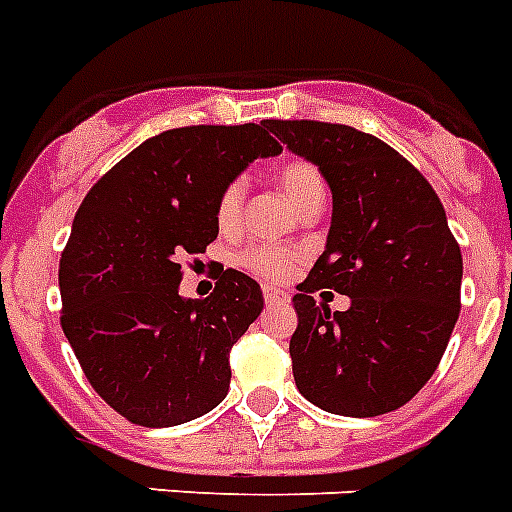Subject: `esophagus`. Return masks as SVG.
Wrapping results in <instances>:
<instances>
[{"instance_id":"34e87169","label":"esophagus","mask_w":512,"mask_h":512,"mask_svg":"<svg viewBox=\"0 0 512 512\" xmlns=\"http://www.w3.org/2000/svg\"><path fill=\"white\" fill-rule=\"evenodd\" d=\"M263 296H265V304H268V307H281V304H289V294L281 289H273V286H265Z\"/></svg>"}]
</instances>
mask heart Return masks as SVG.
<instances>
[{"label": "heart", "instance_id": "1", "mask_svg": "<svg viewBox=\"0 0 512 512\" xmlns=\"http://www.w3.org/2000/svg\"><path fill=\"white\" fill-rule=\"evenodd\" d=\"M278 182H281L283 192L289 195L291 203L302 210L304 205L325 197V179L320 171L307 161H291L278 171ZM244 205V179H234L223 187L221 197H218L216 218L221 229H231L239 216H242ZM244 270H249L252 276L263 278V281H286L294 273L299 257L294 252L283 247H270V244H260V247L247 249L239 257Z\"/></svg>", "mask_w": 512, "mask_h": 512}]
</instances>
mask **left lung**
I'll use <instances>...</instances> for the list:
<instances>
[{"label":"left lung","mask_w":512,"mask_h":512,"mask_svg":"<svg viewBox=\"0 0 512 512\" xmlns=\"http://www.w3.org/2000/svg\"><path fill=\"white\" fill-rule=\"evenodd\" d=\"M333 195L325 252L299 283L289 343L299 393L322 411L380 416L435 375L461 312V247L432 184L398 150L346 124L270 119ZM352 299L330 313L314 294Z\"/></svg>","instance_id":"1"}]
</instances>
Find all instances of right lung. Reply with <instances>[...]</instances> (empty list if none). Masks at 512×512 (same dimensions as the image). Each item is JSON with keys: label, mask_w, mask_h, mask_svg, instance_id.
<instances>
[{"label": "right lung", "mask_w": 512, "mask_h": 512, "mask_svg": "<svg viewBox=\"0 0 512 512\" xmlns=\"http://www.w3.org/2000/svg\"><path fill=\"white\" fill-rule=\"evenodd\" d=\"M260 124H197L150 137L98 179L59 260L62 330L85 377L140 427H174L229 393V351L263 291L223 270L213 294H179L184 257L218 236V197L255 158L281 153Z\"/></svg>", "instance_id": "add662e5"}]
</instances>
